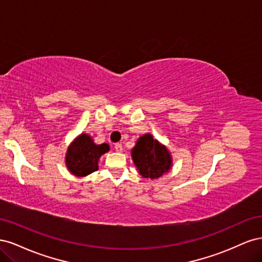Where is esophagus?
<instances>
[{
	"instance_id": "34e87169",
	"label": "esophagus",
	"mask_w": 262,
	"mask_h": 262,
	"mask_svg": "<svg viewBox=\"0 0 262 262\" xmlns=\"http://www.w3.org/2000/svg\"><path fill=\"white\" fill-rule=\"evenodd\" d=\"M116 152H122V144L121 143H116L115 144Z\"/></svg>"
}]
</instances>
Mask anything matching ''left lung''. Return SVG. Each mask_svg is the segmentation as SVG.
Returning <instances> with one entry per match:
<instances>
[{"instance_id":"obj_1","label":"left lung","mask_w":262,"mask_h":262,"mask_svg":"<svg viewBox=\"0 0 262 262\" xmlns=\"http://www.w3.org/2000/svg\"><path fill=\"white\" fill-rule=\"evenodd\" d=\"M132 158L144 178L161 177L171 166V157L167 148L158 143L150 134H145L138 140L132 149Z\"/></svg>"}]
</instances>
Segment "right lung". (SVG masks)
Wrapping results in <instances>:
<instances>
[{
    "mask_svg": "<svg viewBox=\"0 0 262 262\" xmlns=\"http://www.w3.org/2000/svg\"><path fill=\"white\" fill-rule=\"evenodd\" d=\"M109 145H96L90 136L81 134L68 149L67 166L75 176L83 177L98 169L99 157L108 152Z\"/></svg>",
    "mask_w": 262,
    "mask_h": 262,
    "instance_id": "right-lung-1",
    "label": "right lung"
}]
</instances>
